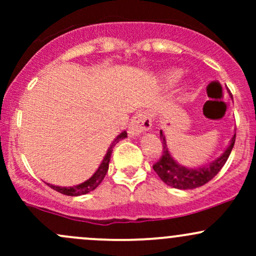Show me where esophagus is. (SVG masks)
<instances>
[{
	"mask_svg": "<svg viewBox=\"0 0 256 256\" xmlns=\"http://www.w3.org/2000/svg\"><path fill=\"white\" fill-rule=\"evenodd\" d=\"M152 126V118L148 112H138L131 118L130 124H128V135L131 138H136L140 134L148 130Z\"/></svg>",
	"mask_w": 256,
	"mask_h": 256,
	"instance_id": "esophagus-1",
	"label": "esophagus"
}]
</instances>
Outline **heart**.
Segmentation results:
<instances>
[{
    "label": "heart",
    "instance_id": "heart-1",
    "mask_svg": "<svg viewBox=\"0 0 256 256\" xmlns=\"http://www.w3.org/2000/svg\"><path fill=\"white\" fill-rule=\"evenodd\" d=\"M180 72H177V70H171V72H168V73L166 74V82H167V84H170V85L174 84V82H176L177 80L180 79Z\"/></svg>",
    "mask_w": 256,
    "mask_h": 256
}]
</instances>
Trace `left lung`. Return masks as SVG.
<instances>
[{
    "label": "left lung",
    "mask_w": 256,
    "mask_h": 256,
    "mask_svg": "<svg viewBox=\"0 0 256 256\" xmlns=\"http://www.w3.org/2000/svg\"><path fill=\"white\" fill-rule=\"evenodd\" d=\"M160 138H161L162 146H164V152H162L161 158L154 164V172L166 184L171 186V187L178 188V190H194V188L208 183L212 178L218 174L222 167L226 164L234 147V142H236V134L232 138L226 151L218 158L204 166L198 167V168H188L174 161V157L170 154L166 136L162 132V130L160 131Z\"/></svg>",
    "instance_id": "1"
}]
</instances>
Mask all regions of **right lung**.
I'll use <instances>...</instances> for the list:
<instances>
[{"instance_id":"right-lung-1","label":"right lung","mask_w":256,"mask_h":256,"mask_svg":"<svg viewBox=\"0 0 256 256\" xmlns=\"http://www.w3.org/2000/svg\"><path fill=\"white\" fill-rule=\"evenodd\" d=\"M128 138V132H126V131H122V132H121L120 135H118V138L112 141V144H110V147L108 148L104 160H102V164H100L99 168L95 171V174H92L89 180H85V182L80 183V184L73 186V187H59V186L49 184V183H47V184L50 188H53L54 190H56V192L62 193V194L73 196V197H76V196H82V194H86V193L94 190L95 188H96L102 182V180H104L108 170H109V162H110V157H112V154L114 146H115L118 141L122 140V138Z\"/></svg>"}]
</instances>
